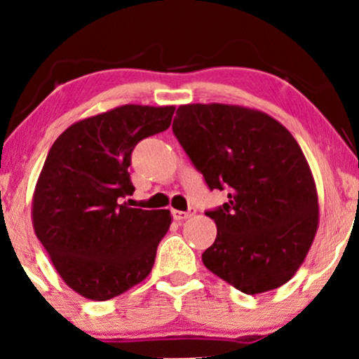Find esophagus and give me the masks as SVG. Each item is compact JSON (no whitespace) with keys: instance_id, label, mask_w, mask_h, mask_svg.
Listing matches in <instances>:
<instances>
[{"instance_id":"esophagus-1","label":"esophagus","mask_w":359,"mask_h":359,"mask_svg":"<svg viewBox=\"0 0 359 359\" xmlns=\"http://www.w3.org/2000/svg\"><path fill=\"white\" fill-rule=\"evenodd\" d=\"M194 212H196L194 209L186 210V212H184V210H173V217H175V220H186V219L193 217Z\"/></svg>"}]
</instances>
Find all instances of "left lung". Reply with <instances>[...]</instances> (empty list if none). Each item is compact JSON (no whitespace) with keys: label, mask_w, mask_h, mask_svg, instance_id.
<instances>
[{"label":"left lung","mask_w":359,"mask_h":359,"mask_svg":"<svg viewBox=\"0 0 359 359\" xmlns=\"http://www.w3.org/2000/svg\"><path fill=\"white\" fill-rule=\"evenodd\" d=\"M173 134L209 188L229 191L205 212L217 237L204 266L252 296L286 284L318 227L316 183L291 132L262 111L212 102L180 106Z\"/></svg>","instance_id":"1"}]
</instances>
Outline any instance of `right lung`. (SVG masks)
Masks as SVG:
<instances>
[{"mask_svg": "<svg viewBox=\"0 0 359 359\" xmlns=\"http://www.w3.org/2000/svg\"><path fill=\"white\" fill-rule=\"evenodd\" d=\"M175 106L126 104L78 121L53 142L32 198V225L68 287L107 301L144 281L170 210L129 208L130 155L170 127Z\"/></svg>", "mask_w": 359, "mask_h": 359, "instance_id": "obj_1", "label": "right lung"}]
</instances>
